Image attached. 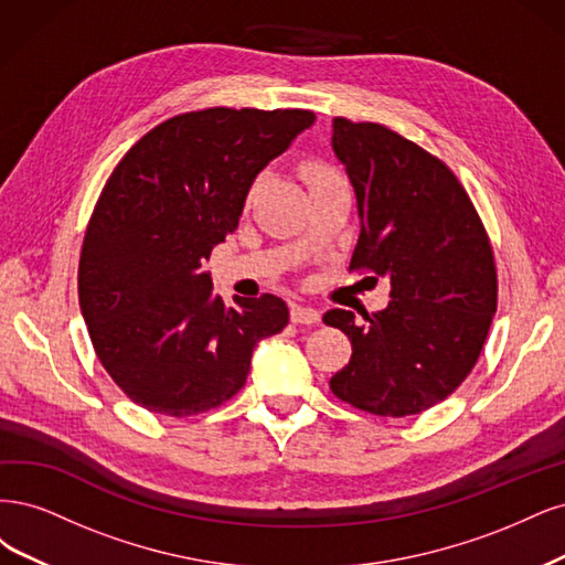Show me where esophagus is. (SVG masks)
<instances>
[{
	"label": "esophagus",
	"mask_w": 565,
	"mask_h": 565,
	"mask_svg": "<svg viewBox=\"0 0 565 565\" xmlns=\"http://www.w3.org/2000/svg\"><path fill=\"white\" fill-rule=\"evenodd\" d=\"M290 321L294 323H319L321 312L315 307H307V305H290Z\"/></svg>",
	"instance_id": "34e87169"
}]
</instances>
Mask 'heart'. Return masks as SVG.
<instances>
[{
	"label": "heart",
	"instance_id": "heart-1",
	"mask_svg": "<svg viewBox=\"0 0 565 565\" xmlns=\"http://www.w3.org/2000/svg\"><path fill=\"white\" fill-rule=\"evenodd\" d=\"M302 175L307 180V185L312 188L317 183H323V180H331V178H338L333 169L326 167V163H319V161H312V163H305L302 169Z\"/></svg>",
	"mask_w": 565,
	"mask_h": 565
}]
</instances>
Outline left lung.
I'll list each match as a JSON object with an SVG mask.
<instances>
[{
  "mask_svg": "<svg viewBox=\"0 0 565 565\" xmlns=\"http://www.w3.org/2000/svg\"><path fill=\"white\" fill-rule=\"evenodd\" d=\"M333 152L361 221L350 269L390 279L371 315L331 309L323 321L352 342L331 377L342 402L404 417L436 406L475 369L498 307L486 230L444 161L380 124L333 119Z\"/></svg>",
  "mask_w": 565,
  "mask_h": 565,
  "instance_id": "1",
  "label": "left lung"
}]
</instances>
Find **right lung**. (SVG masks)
I'll return each instance as SVG.
<instances>
[{"label":"right lung","mask_w":565,"mask_h":565,"mask_svg":"<svg viewBox=\"0 0 565 565\" xmlns=\"http://www.w3.org/2000/svg\"><path fill=\"white\" fill-rule=\"evenodd\" d=\"M309 110L211 107L145 134L98 199L79 307L103 369L138 406L188 417L244 387L253 348L288 323L277 296L227 307L204 271L253 180L315 124Z\"/></svg>","instance_id":"1"}]
</instances>
